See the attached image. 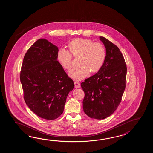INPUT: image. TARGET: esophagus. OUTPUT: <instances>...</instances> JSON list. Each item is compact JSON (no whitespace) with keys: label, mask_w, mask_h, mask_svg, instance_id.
Masks as SVG:
<instances>
[{"label":"esophagus","mask_w":153,"mask_h":153,"mask_svg":"<svg viewBox=\"0 0 153 153\" xmlns=\"http://www.w3.org/2000/svg\"><path fill=\"white\" fill-rule=\"evenodd\" d=\"M74 85H75V88H79L80 87V84L78 81H75L74 82Z\"/></svg>","instance_id":"esophagus-1"}]
</instances>
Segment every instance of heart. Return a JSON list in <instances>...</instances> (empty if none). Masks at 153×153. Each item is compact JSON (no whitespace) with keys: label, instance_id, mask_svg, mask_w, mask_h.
I'll return each mask as SVG.
<instances>
[{"label":"heart","instance_id":"obj_1","mask_svg":"<svg viewBox=\"0 0 153 153\" xmlns=\"http://www.w3.org/2000/svg\"><path fill=\"white\" fill-rule=\"evenodd\" d=\"M68 51L59 49L57 58L59 64L65 71L72 69V55L74 58L80 57V68L73 71L70 76L75 80H80L92 74L98 72L104 64L107 52L104 45L101 42H94L88 39L73 40L68 44Z\"/></svg>","mask_w":153,"mask_h":153}]
</instances>
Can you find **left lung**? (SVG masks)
I'll return each mask as SVG.
<instances>
[{
  "instance_id": "8db88e82",
  "label": "left lung",
  "mask_w": 153,
  "mask_h": 153,
  "mask_svg": "<svg viewBox=\"0 0 153 153\" xmlns=\"http://www.w3.org/2000/svg\"><path fill=\"white\" fill-rule=\"evenodd\" d=\"M107 56L103 65L94 75L85 80L81 87L85 93L82 107L88 117L104 119L119 105L126 88L127 67L120 49L103 36Z\"/></svg>"
}]
</instances>
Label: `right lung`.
<instances>
[{
	"mask_svg": "<svg viewBox=\"0 0 153 153\" xmlns=\"http://www.w3.org/2000/svg\"><path fill=\"white\" fill-rule=\"evenodd\" d=\"M58 51L47 40H38L26 52L20 72L26 104L37 116L49 120L63 113L66 98L74 87L57 59Z\"/></svg>",
	"mask_w": 153,
	"mask_h": 153,
	"instance_id": "1",
	"label": "right lung"
}]
</instances>
